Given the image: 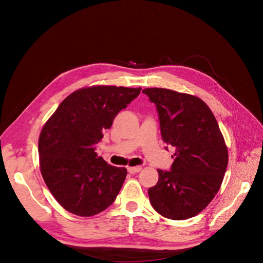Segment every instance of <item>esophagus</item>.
<instances>
[{
    "instance_id": "esophagus-1",
    "label": "esophagus",
    "mask_w": 263,
    "mask_h": 263,
    "mask_svg": "<svg viewBox=\"0 0 263 263\" xmlns=\"http://www.w3.org/2000/svg\"><path fill=\"white\" fill-rule=\"evenodd\" d=\"M127 170H128L130 174H135L141 170V166H129V168H127Z\"/></svg>"
}]
</instances>
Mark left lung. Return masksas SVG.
Wrapping results in <instances>:
<instances>
[{
    "mask_svg": "<svg viewBox=\"0 0 263 263\" xmlns=\"http://www.w3.org/2000/svg\"><path fill=\"white\" fill-rule=\"evenodd\" d=\"M142 93L157 107L163 141L176 149L170 170L158 169L157 184L148 190L150 203L165 218H191L211 203L224 179L228 164L224 137L201 99L158 87Z\"/></svg>",
    "mask_w": 263,
    "mask_h": 263,
    "instance_id": "8db88e82",
    "label": "left lung"
}]
</instances>
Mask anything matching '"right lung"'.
I'll use <instances>...</instances> for the list:
<instances>
[{
	"instance_id": "right-lung-1",
	"label": "right lung",
	"mask_w": 263,
	"mask_h": 263,
	"mask_svg": "<svg viewBox=\"0 0 263 263\" xmlns=\"http://www.w3.org/2000/svg\"><path fill=\"white\" fill-rule=\"evenodd\" d=\"M140 90L112 85L80 89L61 102L44 126L38 142L41 171L68 212L89 217L115 201L127 170L107 164L95 153V145Z\"/></svg>"
}]
</instances>
